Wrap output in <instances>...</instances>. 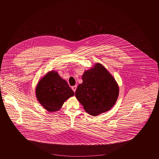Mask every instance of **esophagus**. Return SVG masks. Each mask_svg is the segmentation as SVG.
<instances>
[{"mask_svg": "<svg viewBox=\"0 0 159 159\" xmlns=\"http://www.w3.org/2000/svg\"><path fill=\"white\" fill-rule=\"evenodd\" d=\"M76 88H77V86H76V85H75V86H74L72 87V89L73 91L74 92H76Z\"/></svg>", "mask_w": 159, "mask_h": 159, "instance_id": "obj_1", "label": "esophagus"}]
</instances>
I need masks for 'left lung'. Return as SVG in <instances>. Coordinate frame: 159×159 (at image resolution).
<instances>
[{
  "instance_id": "obj_1",
  "label": "left lung",
  "mask_w": 159,
  "mask_h": 159,
  "mask_svg": "<svg viewBox=\"0 0 159 159\" xmlns=\"http://www.w3.org/2000/svg\"><path fill=\"white\" fill-rule=\"evenodd\" d=\"M82 80L75 96L89 114L97 116L114 106L119 96V86L114 77L101 63H96L86 70Z\"/></svg>"
}]
</instances>
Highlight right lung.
Returning <instances> with one entry per match:
<instances>
[{"label": "right lung", "instance_id": "obj_1", "mask_svg": "<svg viewBox=\"0 0 159 159\" xmlns=\"http://www.w3.org/2000/svg\"><path fill=\"white\" fill-rule=\"evenodd\" d=\"M75 93L67 82L57 71L48 72L36 86L35 95L39 104L47 111H59L63 103Z\"/></svg>", "mask_w": 159, "mask_h": 159}]
</instances>
